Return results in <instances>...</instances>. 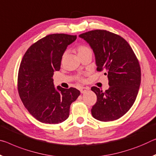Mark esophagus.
I'll use <instances>...</instances> for the list:
<instances>
[{"label":"esophagus","instance_id":"1","mask_svg":"<svg viewBox=\"0 0 156 156\" xmlns=\"http://www.w3.org/2000/svg\"><path fill=\"white\" fill-rule=\"evenodd\" d=\"M89 90H90V88L87 87H80V91L81 93L83 94V93H85V91H87Z\"/></svg>","mask_w":156,"mask_h":156}]
</instances>
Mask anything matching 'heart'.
Returning <instances> with one entry per match:
<instances>
[{
    "label": "heart",
    "instance_id": "1",
    "mask_svg": "<svg viewBox=\"0 0 156 156\" xmlns=\"http://www.w3.org/2000/svg\"><path fill=\"white\" fill-rule=\"evenodd\" d=\"M77 51H78V54L79 56L83 55H84V54L87 53H91V50L90 47L86 46V45H84V44H81V45H79L77 47ZM63 57H64V55H63ZM78 80H83V78L79 77Z\"/></svg>",
    "mask_w": 156,
    "mask_h": 156
}]
</instances>
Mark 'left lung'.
I'll return each mask as SVG.
<instances>
[{"instance_id":"left-lung-1","label":"left lung","mask_w":156,"mask_h":156,"mask_svg":"<svg viewBox=\"0 0 156 156\" xmlns=\"http://www.w3.org/2000/svg\"><path fill=\"white\" fill-rule=\"evenodd\" d=\"M94 53L96 70L106 71L109 89L91 90L97 96L91 115L101 122L118 119L134 103L141 83V69L137 57L122 37L105 30H94L79 35Z\"/></svg>"}]
</instances>
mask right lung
I'll list each match as a JSON object with an SVG mask.
<instances>
[{
    "label": "right lung",
    "mask_w": 156,
    "mask_h": 156,
    "mask_svg": "<svg viewBox=\"0 0 156 156\" xmlns=\"http://www.w3.org/2000/svg\"><path fill=\"white\" fill-rule=\"evenodd\" d=\"M76 35L52 34L30 46L21 62L18 73L19 94L31 115L40 122L58 124L69 116L70 105L80 91L70 87L55 89L52 78L60 69L66 47Z\"/></svg>",
    "instance_id": "obj_1"
}]
</instances>
